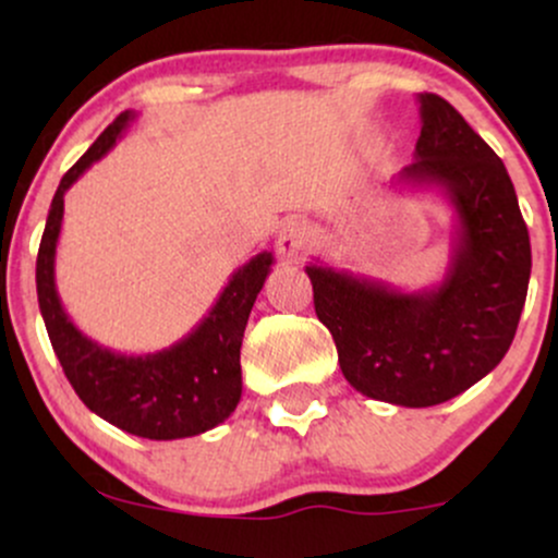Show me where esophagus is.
<instances>
[{"mask_svg":"<svg viewBox=\"0 0 558 558\" xmlns=\"http://www.w3.org/2000/svg\"><path fill=\"white\" fill-rule=\"evenodd\" d=\"M275 246H278L280 257L299 259L304 257V252L310 248V233H306V228L301 226V222L288 220L283 222V228L278 230V241H275Z\"/></svg>","mask_w":558,"mask_h":558,"instance_id":"34e87169","label":"esophagus"}]
</instances>
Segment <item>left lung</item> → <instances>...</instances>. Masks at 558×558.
<instances>
[{"instance_id":"1","label":"left lung","mask_w":558,"mask_h":558,"mask_svg":"<svg viewBox=\"0 0 558 558\" xmlns=\"http://www.w3.org/2000/svg\"><path fill=\"white\" fill-rule=\"evenodd\" d=\"M417 101L422 131L399 183L433 185L451 202L457 220L444 280L401 291L323 262L306 265L345 380L369 399L412 409L464 393L504 360L533 267L501 159L438 94Z\"/></svg>"}]
</instances>
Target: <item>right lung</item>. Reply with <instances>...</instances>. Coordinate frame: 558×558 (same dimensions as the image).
<instances>
[{
  "instance_id": "1",
  "label": "right lung",
  "mask_w": 558,
  "mask_h": 558,
  "mask_svg": "<svg viewBox=\"0 0 558 558\" xmlns=\"http://www.w3.org/2000/svg\"><path fill=\"white\" fill-rule=\"evenodd\" d=\"M133 118L131 110L120 112L57 185L36 259L38 310L70 386L94 414L138 438H191L213 430L239 407L243 330L272 267V254L262 252L230 275L209 315L168 349L128 356L83 336L62 310L54 283L65 191L118 144Z\"/></svg>"
}]
</instances>
